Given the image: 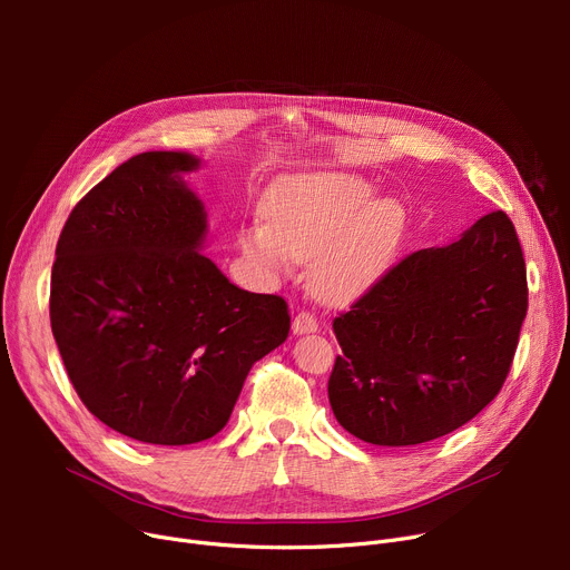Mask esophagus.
<instances>
[{
  "mask_svg": "<svg viewBox=\"0 0 570 570\" xmlns=\"http://www.w3.org/2000/svg\"><path fill=\"white\" fill-rule=\"evenodd\" d=\"M293 333L295 335H309V333H316L318 331V323H316V318L312 316V314H307V312H301L297 314L295 318H293Z\"/></svg>",
  "mask_w": 570,
  "mask_h": 570,
  "instance_id": "34e87169",
  "label": "esophagus"
}]
</instances>
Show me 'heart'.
I'll return each instance as SVG.
<instances>
[{
  "label": "heart",
  "mask_w": 570,
  "mask_h": 570,
  "mask_svg": "<svg viewBox=\"0 0 570 570\" xmlns=\"http://www.w3.org/2000/svg\"><path fill=\"white\" fill-rule=\"evenodd\" d=\"M367 179L314 173L282 185L265 203V219L239 233V249L269 277L312 264V288L323 303L348 305L391 267L406 226L395 198H374Z\"/></svg>",
  "instance_id": "b5f03b06"
}]
</instances>
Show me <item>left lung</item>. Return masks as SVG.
Returning <instances> with one entry per match:
<instances>
[{"label": "left lung", "instance_id": "obj_1", "mask_svg": "<svg viewBox=\"0 0 570 570\" xmlns=\"http://www.w3.org/2000/svg\"><path fill=\"white\" fill-rule=\"evenodd\" d=\"M527 316V267L501 209L406 256L333 327L337 423L374 445H415L469 423L501 391Z\"/></svg>", "mask_w": 570, "mask_h": 570}]
</instances>
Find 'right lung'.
<instances>
[{"label":"right lung","instance_id":"1","mask_svg":"<svg viewBox=\"0 0 570 570\" xmlns=\"http://www.w3.org/2000/svg\"><path fill=\"white\" fill-rule=\"evenodd\" d=\"M189 153L117 166L57 239L50 325L82 404L155 445L215 436L256 361L286 342L279 295L237 288L205 254L207 213Z\"/></svg>","mask_w":570,"mask_h":570}]
</instances>
